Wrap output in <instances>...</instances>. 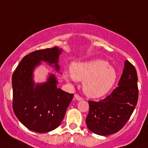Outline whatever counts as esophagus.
Segmentation results:
<instances>
[{"label":"esophagus","instance_id":"34e87169","mask_svg":"<svg viewBox=\"0 0 148 148\" xmlns=\"http://www.w3.org/2000/svg\"><path fill=\"white\" fill-rule=\"evenodd\" d=\"M74 98H75L77 100H78V101H80V100H82L83 99L82 97H80V96L79 95H77V94L74 95Z\"/></svg>","mask_w":148,"mask_h":148}]
</instances>
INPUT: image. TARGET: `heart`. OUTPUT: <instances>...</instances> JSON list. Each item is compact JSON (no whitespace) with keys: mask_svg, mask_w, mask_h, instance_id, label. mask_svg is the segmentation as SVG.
Segmentation results:
<instances>
[{"mask_svg":"<svg viewBox=\"0 0 148 148\" xmlns=\"http://www.w3.org/2000/svg\"><path fill=\"white\" fill-rule=\"evenodd\" d=\"M65 77L70 79L84 81L83 90L86 95L92 98H98L107 94L117 79L114 68L101 59L74 63L71 71L66 73Z\"/></svg>","mask_w":148,"mask_h":148,"instance_id":"obj_1","label":"heart"}]
</instances>
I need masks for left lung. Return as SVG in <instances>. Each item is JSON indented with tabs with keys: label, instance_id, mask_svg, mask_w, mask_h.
I'll use <instances>...</instances> for the list:
<instances>
[{
	"label": "left lung",
	"instance_id": "left-lung-1",
	"mask_svg": "<svg viewBox=\"0 0 148 148\" xmlns=\"http://www.w3.org/2000/svg\"><path fill=\"white\" fill-rule=\"evenodd\" d=\"M137 74L134 66L125 61L118 87L99 102L89 101L87 128L102 136L116 133L123 128L137 106L138 100Z\"/></svg>",
	"mask_w": 148,
	"mask_h": 148
}]
</instances>
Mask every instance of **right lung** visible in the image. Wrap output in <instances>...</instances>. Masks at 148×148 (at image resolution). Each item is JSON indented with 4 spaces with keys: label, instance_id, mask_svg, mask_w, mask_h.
<instances>
[{
    "label": "right lung",
    "instance_id": "1",
    "mask_svg": "<svg viewBox=\"0 0 148 148\" xmlns=\"http://www.w3.org/2000/svg\"><path fill=\"white\" fill-rule=\"evenodd\" d=\"M61 53L62 49L58 47L34 51L22 58L13 74L14 114L33 132L45 133L56 129L74 97V94L57 87L56 77L51 73L45 82L34 81V70L41 61L48 63L59 72L58 58Z\"/></svg>",
    "mask_w": 148,
    "mask_h": 148
}]
</instances>
